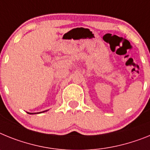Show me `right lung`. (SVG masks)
Listing matches in <instances>:
<instances>
[{
  "label": "right lung",
  "mask_w": 150,
  "mask_h": 150,
  "mask_svg": "<svg viewBox=\"0 0 150 150\" xmlns=\"http://www.w3.org/2000/svg\"><path fill=\"white\" fill-rule=\"evenodd\" d=\"M47 110H45V111H43V112H37V113H41V112H47ZM28 114L30 115H33V114H36V113H32V112H28Z\"/></svg>",
  "instance_id": "right-lung-1"
}]
</instances>
